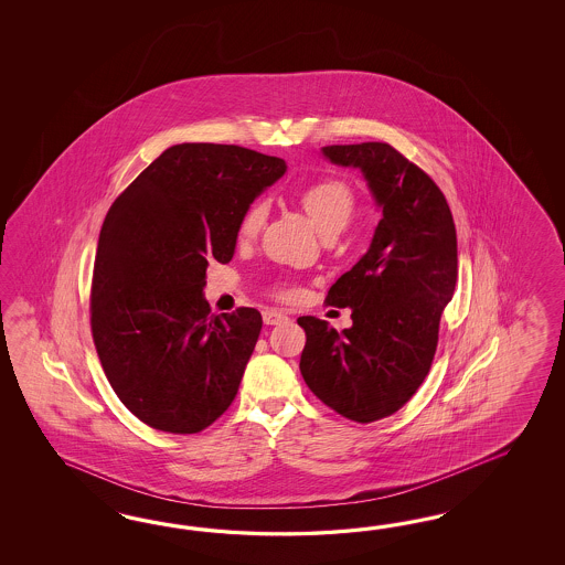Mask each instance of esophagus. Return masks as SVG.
Listing matches in <instances>:
<instances>
[{
	"mask_svg": "<svg viewBox=\"0 0 565 565\" xmlns=\"http://www.w3.org/2000/svg\"><path fill=\"white\" fill-rule=\"evenodd\" d=\"M263 321H265V326H279V323L288 321V315H284L281 310H265Z\"/></svg>",
	"mask_w": 565,
	"mask_h": 565,
	"instance_id": "34e87169",
	"label": "esophagus"
}]
</instances>
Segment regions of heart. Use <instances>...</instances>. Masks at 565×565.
<instances>
[{
    "mask_svg": "<svg viewBox=\"0 0 565 565\" xmlns=\"http://www.w3.org/2000/svg\"><path fill=\"white\" fill-rule=\"evenodd\" d=\"M300 203L307 211L310 222L317 225V230L323 234L331 227L342 230L345 223L350 222L354 211V192L338 178H323L300 192ZM269 215V203L265 199H258L255 203L246 206L238 223V236L242 239H250L257 236L263 230ZM279 298L291 296L290 288L279 286L277 288Z\"/></svg>",
    "mask_w": 565,
    "mask_h": 565,
    "instance_id": "heart-1",
    "label": "heart"
}]
</instances>
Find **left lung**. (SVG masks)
Returning <instances> with one entry per match:
<instances>
[{"mask_svg":"<svg viewBox=\"0 0 565 565\" xmlns=\"http://www.w3.org/2000/svg\"><path fill=\"white\" fill-rule=\"evenodd\" d=\"M342 168H359L381 222L366 255L327 291L331 307L352 308V327L335 331L300 317L307 345L300 373L329 408L356 423L399 411L425 381L439 321L458 279L456 225L444 192L387 142L321 149Z\"/></svg>","mask_w":565,"mask_h":565,"instance_id":"8db88e82","label":"left lung"}]
</instances>
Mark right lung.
<instances>
[{"label":"right lung","mask_w":565,"mask_h":565,"mask_svg":"<svg viewBox=\"0 0 565 565\" xmlns=\"http://www.w3.org/2000/svg\"><path fill=\"white\" fill-rule=\"evenodd\" d=\"M288 170L236 145L166 149L109 206L90 288L103 371L145 425L190 435L238 394L263 319L257 308L211 315L209 260L230 263L238 223Z\"/></svg>","instance_id":"1"}]
</instances>
